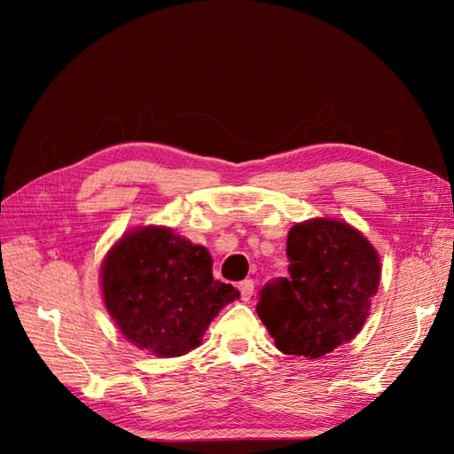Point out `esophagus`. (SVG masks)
<instances>
[{
	"label": "esophagus",
	"instance_id": "1",
	"mask_svg": "<svg viewBox=\"0 0 454 454\" xmlns=\"http://www.w3.org/2000/svg\"><path fill=\"white\" fill-rule=\"evenodd\" d=\"M238 291H239V294H242V301H249V298H252V294H254V281H252V278H246V281L239 283Z\"/></svg>",
	"mask_w": 454,
	"mask_h": 454
}]
</instances>
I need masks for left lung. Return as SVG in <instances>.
<instances>
[{
    "label": "left lung",
    "mask_w": 454,
    "mask_h": 454,
    "mask_svg": "<svg viewBox=\"0 0 454 454\" xmlns=\"http://www.w3.org/2000/svg\"><path fill=\"white\" fill-rule=\"evenodd\" d=\"M286 257L288 277L263 286L257 314L278 351L317 359L361 332L380 257L359 230L330 218L293 226Z\"/></svg>",
    "instance_id": "left-lung-1"
}]
</instances>
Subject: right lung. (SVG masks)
Segmentation results:
<instances>
[{
  "label": "right lung",
  "mask_w": 454,
  "mask_h": 454,
  "mask_svg": "<svg viewBox=\"0 0 454 454\" xmlns=\"http://www.w3.org/2000/svg\"><path fill=\"white\" fill-rule=\"evenodd\" d=\"M101 291L121 333L156 356L195 349L215 316L239 296L212 278L207 247L163 226L132 230L109 249Z\"/></svg>",
  "instance_id": "1"
}]
</instances>
